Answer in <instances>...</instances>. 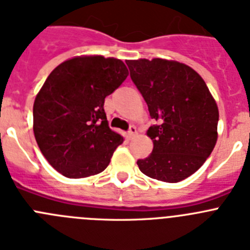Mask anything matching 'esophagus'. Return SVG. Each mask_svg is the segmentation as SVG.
Masks as SVG:
<instances>
[{
	"mask_svg": "<svg viewBox=\"0 0 250 250\" xmlns=\"http://www.w3.org/2000/svg\"><path fill=\"white\" fill-rule=\"evenodd\" d=\"M127 134H129V138H134V136L138 134V130H136V126H134V125H131V126L129 127V131H127Z\"/></svg>",
	"mask_w": 250,
	"mask_h": 250,
	"instance_id": "obj_1",
	"label": "esophagus"
}]
</instances>
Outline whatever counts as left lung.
<instances>
[{"label": "left lung", "mask_w": 250, "mask_h": 250, "mask_svg": "<svg viewBox=\"0 0 250 250\" xmlns=\"http://www.w3.org/2000/svg\"><path fill=\"white\" fill-rule=\"evenodd\" d=\"M130 77L151 119L152 152L139 159L140 171L167 183L182 182L205 163L218 139L219 111L199 74L178 61L129 60Z\"/></svg>", "instance_id": "1"}]
</instances>
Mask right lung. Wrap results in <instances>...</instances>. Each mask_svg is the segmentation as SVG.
Wrapping results in <instances>:
<instances>
[{"label":"right lung","mask_w":250,"mask_h":250,"mask_svg":"<svg viewBox=\"0 0 250 250\" xmlns=\"http://www.w3.org/2000/svg\"><path fill=\"white\" fill-rule=\"evenodd\" d=\"M129 75L121 60L80 56L48 75L34 104V134L46 160L66 178L106 169L123 136L112 131L104 103Z\"/></svg>","instance_id":"obj_1"}]
</instances>
